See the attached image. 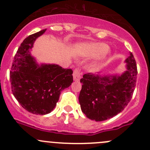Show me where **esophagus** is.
Wrapping results in <instances>:
<instances>
[{"label":"esophagus","mask_w":150,"mask_h":150,"mask_svg":"<svg viewBox=\"0 0 150 150\" xmlns=\"http://www.w3.org/2000/svg\"><path fill=\"white\" fill-rule=\"evenodd\" d=\"M81 78V68L77 67L75 68V70L73 72V79L74 81H80Z\"/></svg>","instance_id":"esophagus-1"}]
</instances>
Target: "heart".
Instances as JSON below:
<instances>
[{
    "label": "heart",
    "mask_w": 150,
    "mask_h": 150,
    "mask_svg": "<svg viewBox=\"0 0 150 150\" xmlns=\"http://www.w3.org/2000/svg\"><path fill=\"white\" fill-rule=\"evenodd\" d=\"M108 50L107 44L102 43H86L80 45L77 47V54L80 56L87 57H96L100 54H106Z\"/></svg>",
    "instance_id": "heart-1"
}]
</instances>
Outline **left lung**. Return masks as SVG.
Listing matches in <instances>:
<instances>
[{
	"mask_svg": "<svg viewBox=\"0 0 150 150\" xmlns=\"http://www.w3.org/2000/svg\"><path fill=\"white\" fill-rule=\"evenodd\" d=\"M127 70L121 75L84 74L79 95L81 110L88 118L103 121L117 115L131 101L135 89L137 67L132 53L125 59Z\"/></svg>",
	"mask_w": 150,
	"mask_h": 150,
	"instance_id": "1",
	"label": "left lung"
}]
</instances>
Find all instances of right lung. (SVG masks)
Listing matches in <instances>:
<instances>
[{
  "label": "right lung",
  "instance_id": "right-lung-1",
  "mask_svg": "<svg viewBox=\"0 0 150 150\" xmlns=\"http://www.w3.org/2000/svg\"><path fill=\"white\" fill-rule=\"evenodd\" d=\"M46 30L30 35L24 40L15 54L10 71L13 96L24 109L35 115L51 112L62 91L73 82L71 69L57 64L39 66L30 55L35 40Z\"/></svg>",
  "mask_w": 150,
  "mask_h": 150
}]
</instances>
